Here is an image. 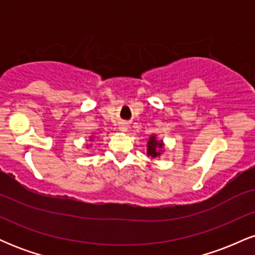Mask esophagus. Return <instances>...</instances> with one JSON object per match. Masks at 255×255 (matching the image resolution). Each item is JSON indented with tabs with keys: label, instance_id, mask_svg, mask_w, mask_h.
I'll use <instances>...</instances> for the list:
<instances>
[{
	"label": "esophagus",
	"instance_id": "1",
	"mask_svg": "<svg viewBox=\"0 0 255 255\" xmlns=\"http://www.w3.org/2000/svg\"><path fill=\"white\" fill-rule=\"evenodd\" d=\"M119 129H120V130H121V131H126V130H127V129H128V126H127V125H126V124H121V125H120Z\"/></svg>",
	"mask_w": 255,
	"mask_h": 255
}]
</instances>
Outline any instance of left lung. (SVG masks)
<instances>
[{"label":"left lung","instance_id":"obj_1","mask_svg":"<svg viewBox=\"0 0 255 255\" xmlns=\"http://www.w3.org/2000/svg\"><path fill=\"white\" fill-rule=\"evenodd\" d=\"M163 148V142L158 141L156 136L152 135L147 141V156L152 158L160 156V152H162Z\"/></svg>","mask_w":255,"mask_h":255}]
</instances>
